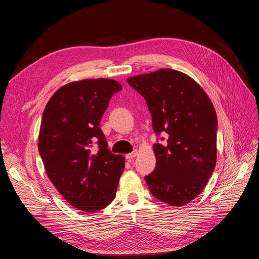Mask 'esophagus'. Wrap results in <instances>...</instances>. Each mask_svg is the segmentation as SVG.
Returning a JSON list of instances; mask_svg holds the SVG:
<instances>
[{"instance_id": "esophagus-1", "label": "esophagus", "mask_w": 259, "mask_h": 259, "mask_svg": "<svg viewBox=\"0 0 259 259\" xmlns=\"http://www.w3.org/2000/svg\"><path fill=\"white\" fill-rule=\"evenodd\" d=\"M136 155H137V151L135 150V151H133V152L126 154V159H127L128 161H133V159H134Z\"/></svg>"}]
</instances>
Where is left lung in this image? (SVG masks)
Here are the masks:
<instances>
[{
	"mask_svg": "<svg viewBox=\"0 0 259 259\" xmlns=\"http://www.w3.org/2000/svg\"><path fill=\"white\" fill-rule=\"evenodd\" d=\"M152 117L156 164L145 177L154 198L171 206L189 203L204 189L216 165L217 115L201 86L173 69L128 77Z\"/></svg>",
	"mask_w": 259,
	"mask_h": 259,
	"instance_id": "8db88e82",
	"label": "left lung"
}]
</instances>
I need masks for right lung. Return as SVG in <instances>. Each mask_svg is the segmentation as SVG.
<instances>
[{"mask_svg": "<svg viewBox=\"0 0 259 259\" xmlns=\"http://www.w3.org/2000/svg\"><path fill=\"white\" fill-rule=\"evenodd\" d=\"M121 90L110 79L68 83L43 112L37 146L46 173L68 203L88 213L110 204L124 170V156L109 150L99 127L109 100Z\"/></svg>", "mask_w": 259, "mask_h": 259, "instance_id": "obj_1", "label": "right lung"}]
</instances>
